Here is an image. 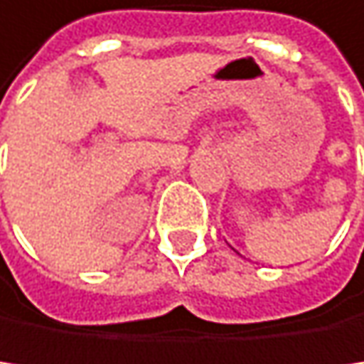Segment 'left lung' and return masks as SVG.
I'll list each match as a JSON object with an SVG mask.
<instances>
[{"mask_svg":"<svg viewBox=\"0 0 364 364\" xmlns=\"http://www.w3.org/2000/svg\"><path fill=\"white\" fill-rule=\"evenodd\" d=\"M235 253H237V251H235Z\"/></svg>","mask_w":364,"mask_h":364,"instance_id":"8db88e82","label":"left lung"}]
</instances>
